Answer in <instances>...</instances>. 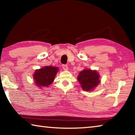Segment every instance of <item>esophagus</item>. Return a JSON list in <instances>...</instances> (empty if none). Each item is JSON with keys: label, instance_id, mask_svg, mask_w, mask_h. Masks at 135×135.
Returning <instances> with one entry per match:
<instances>
[{"label": "esophagus", "instance_id": "esophagus-1", "mask_svg": "<svg viewBox=\"0 0 135 135\" xmlns=\"http://www.w3.org/2000/svg\"><path fill=\"white\" fill-rule=\"evenodd\" d=\"M62 68L64 70H68V67L67 65H62Z\"/></svg>", "mask_w": 135, "mask_h": 135}]
</instances>
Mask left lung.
Wrapping results in <instances>:
<instances>
[{"mask_svg": "<svg viewBox=\"0 0 135 135\" xmlns=\"http://www.w3.org/2000/svg\"><path fill=\"white\" fill-rule=\"evenodd\" d=\"M99 74L96 71L84 70L79 73L78 81L83 89L89 91L93 89L99 83Z\"/></svg>", "mask_w": 135, "mask_h": 135, "instance_id": "8db88e82", "label": "left lung"}]
</instances>
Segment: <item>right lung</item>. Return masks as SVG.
Returning a JSON list of instances; mask_svg holds the SVG:
<instances>
[{
  "label": "right lung",
  "instance_id": "add662e5",
  "mask_svg": "<svg viewBox=\"0 0 135 135\" xmlns=\"http://www.w3.org/2000/svg\"><path fill=\"white\" fill-rule=\"evenodd\" d=\"M58 70V67L52 66H46L36 70L33 76L36 84L40 88L48 86L53 82Z\"/></svg>",
  "mask_w": 135,
  "mask_h": 135
}]
</instances>
